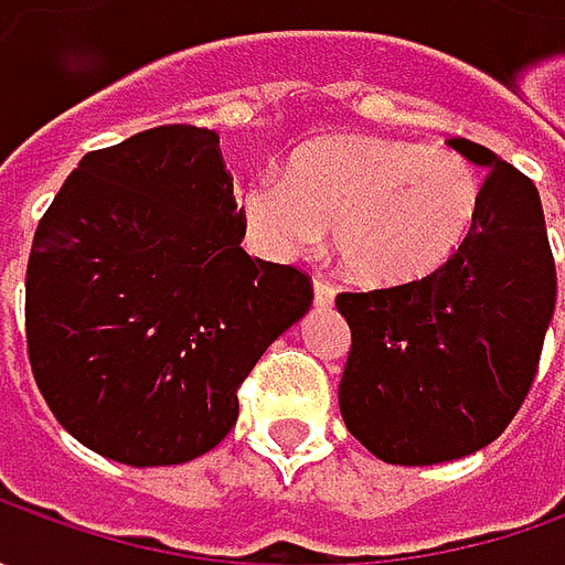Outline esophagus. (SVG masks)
I'll list each match as a JSON object with an SVG mask.
<instances>
[{"label": "esophagus", "mask_w": 565, "mask_h": 565, "mask_svg": "<svg viewBox=\"0 0 565 565\" xmlns=\"http://www.w3.org/2000/svg\"><path fill=\"white\" fill-rule=\"evenodd\" d=\"M333 298H337V289H333V282H327V279H315V301L320 308H330L333 305Z\"/></svg>", "instance_id": "esophagus-1"}]
</instances>
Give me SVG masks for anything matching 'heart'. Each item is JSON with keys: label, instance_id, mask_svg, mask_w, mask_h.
I'll list each match as a JSON object with an SVG mask.
<instances>
[{"label": "heart", "instance_id": "b5f03b06", "mask_svg": "<svg viewBox=\"0 0 565 565\" xmlns=\"http://www.w3.org/2000/svg\"><path fill=\"white\" fill-rule=\"evenodd\" d=\"M478 206L481 179L466 157L374 135L305 143L289 172L267 169L238 188V210L264 254H308L333 226L339 264L364 286H402L440 270Z\"/></svg>", "mask_w": 565, "mask_h": 565}]
</instances>
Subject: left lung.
I'll return each instance as SVG.
<instances>
[{
	"instance_id": "8db88e82",
	"label": "left lung",
	"mask_w": 565,
	"mask_h": 565,
	"mask_svg": "<svg viewBox=\"0 0 565 565\" xmlns=\"http://www.w3.org/2000/svg\"><path fill=\"white\" fill-rule=\"evenodd\" d=\"M449 147L488 169L459 250L415 282L337 295L352 330L339 412L390 466H437L493 444L532 390L554 317L537 188L481 143Z\"/></svg>"
}]
</instances>
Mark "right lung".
Listing matches in <instances>:
<instances>
[{"instance_id":"right-lung-1","label":"right lung","mask_w":565,"mask_h":565,"mask_svg":"<svg viewBox=\"0 0 565 565\" xmlns=\"http://www.w3.org/2000/svg\"><path fill=\"white\" fill-rule=\"evenodd\" d=\"M220 135L160 125L90 150L33 232L28 359L75 440L135 468L204 456L238 386L315 301L311 276L248 257Z\"/></svg>"}]
</instances>
